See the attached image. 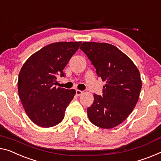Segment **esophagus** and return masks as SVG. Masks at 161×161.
Masks as SVG:
<instances>
[{
	"label": "esophagus",
	"instance_id": "34e87169",
	"mask_svg": "<svg viewBox=\"0 0 161 161\" xmlns=\"http://www.w3.org/2000/svg\"><path fill=\"white\" fill-rule=\"evenodd\" d=\"M83 92V91H80V90H76V91H75L76 95H77V96H80V94H82Z\"/></svg>",
	"mask_w": 161,
	"mask_h": 161
}]
</instances>
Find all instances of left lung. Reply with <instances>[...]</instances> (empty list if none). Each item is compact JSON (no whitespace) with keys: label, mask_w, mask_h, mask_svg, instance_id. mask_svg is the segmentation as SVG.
Masks as SVG:
<instances>
[{"label":"left lung","mask_w":161,"mask_h":161,"mask_svg":"<svg viewBox=\"0 0 161 161\" xmlns=\"http://www.w3.org/2000/svg\"><path fill=\"white\" fill-rule=\"evenodd\" d=\"M80 49L106 84L103 94L94 93L93 104L87 108L91 122L111 129L123 122L135 107L142 81L134 63L117 47L108 43L83 42Z\"/></svg>","instance_id":"left-lung-1"}]
</instances>
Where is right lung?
Listing matches in <instances>:
<instances>
[{"mask_svg": "<svg viewBox=\"0 0 161 161\" xmlns=\"http://www.w3.org/2000/svg\"><path fill=\"white\" fill-rule=\"evenodd\" d=\"M81 42L48 44L32 55L19 75L18 91L29 119L42 127L58 125L75 94L73 89L56 88L57 78L65 77L63 69Z\"/></svg>", "mask_w": 161, "mask_h": 161, "instance_id": "add662e5", "label": "right lung"}]
</instances>
